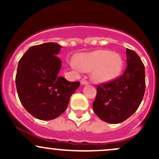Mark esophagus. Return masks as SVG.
Masks as SVG:
<instances>
[{"label": "esophagus", "instance_id": "esophagus-1", "mask_svg": "<svg viewBox=\"0 0 159 159\" xmlns=\"http://www.w3.org/2000/svg\"><path fill=\"white\" fill-rule=\"evenodd\" d=\"M81 84L82 85L88 84V80H86V78H83V79H81Z\"/></svg>", "mask_w": 159, "mask_h": 159}]
</instances>
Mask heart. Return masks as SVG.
Returning a JSON list of instances; mask_svg holds the SVG:
<instances>
[{
    "instance_id": "obj_1",
    "label": "heart",
    "mask_w": 159,
    "mask_h": 159,
    "mask_svg": "<svg viewBox=\"0 0 159 159\" xmlns=\"http://www.w3.org/2000/svg\"><path fill=\"white\" fill-rule=\"evenodd\" d=\"M78 65L84 71H92V78L98 82L111 81L119 75L123 66L120 56L108 50H96L83 53L78 58Z\"/></svg>"
}]
</instances>
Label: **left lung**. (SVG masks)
<instances>
[{"instance_id":"1","label":"left lung","mask_w":159,"mask_h":159,"mask_svg":"<svg viewBox=\"0 0 159 159\" xmlns=\"http://www.w3.org/2000/svg\"><path fill=\"white\" fill-rule=\"evenodd\" d=\"M126 70L123 75L97 87L93 110L100 119L120 123L131 116L143 101L146 89L145 66L139 56L126 49Z\"/></svg>"}]
</instances>
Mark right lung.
<instances>
[{
    "label": "right lung",
    "instance_id": "obj_1",
    "mask_svg": "<svg viewBox=\"0 0 159 159\" xmlns=\"http://www.w3.org/2000/svg\"><path fill=\"white\" fill-rule=\"evenodd\" d=\"M61 48L55 43L31 46L18 63V97L26 111L39 120L59 116L80 85L79 81L71 82L58 75L61 61L57 55Z\"/></svg>",
    "mask_w": 159,
    "mask_h": 159
}]
</instances>
